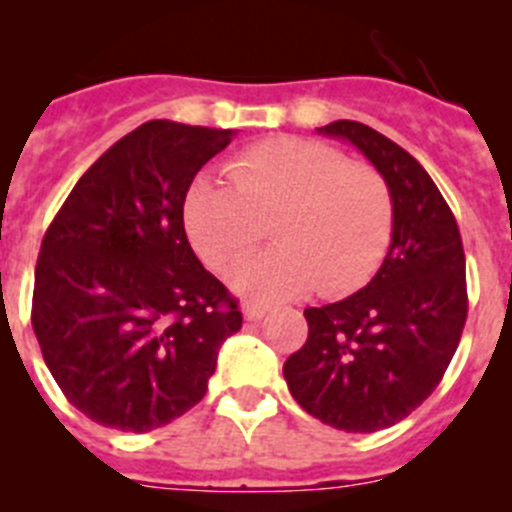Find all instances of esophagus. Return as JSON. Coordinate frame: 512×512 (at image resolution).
Segmentation results:
<instances>
[{
	"label": "esophagus",
	"mask_w": 512,
	"mask_h": 512,
	"mask_svg": "<svg viewBox=\"0 0 512 512\" xmlns=\"http://www.w3.org/2000/svg\"><path fill=\"white\" fill-rule=\"evenodd\" d=\"M266 307H261V305H246L243 307V318L248 320V323H256V320H261L266 315Z\"/></svg>",
	"instance_id": "34e87169"
}]
</instances>
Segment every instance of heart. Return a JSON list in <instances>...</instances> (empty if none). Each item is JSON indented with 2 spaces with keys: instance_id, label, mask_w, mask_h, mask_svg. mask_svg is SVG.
<instances>
[{
  "instance_id": "b5f03b06",
  "label": "heart",
  "mask_w": 512,
  "mask_h": 512,
  "mask_svg": "<svg viewBox=\"0 0 512 512\" xmlns=\"http://www.w3.org/2000/svg\"><path fill=\"white\" fill-rule=\"evenodd\" d=\"M230 182L200 176L184 197V233L210 269L225 271L271 220L277 248L243 261L233 287L248 300H289L310 287L346 295L372 277L392 235V194L369 164L307 138H271L228 164Z\"/></svg>"
}]
</instances>
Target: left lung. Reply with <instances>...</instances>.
Returning <instances> with one entry per match:
<instances>
[{"mask_svg": "<svg viewBox=\"0 0 512 512\" xmlns=\"http://www.w3.org/2000/svg\"><path fill=\"white\" fill-rule=\"evenodd\" d=\"M348 140L392 194V243L374 279L341 302L307 307V341L284 361L300 408L346 433L408 418L441 382L467 323L459 225L428 171L364 122L318 128Z\"/></svg>", "mask_w": 512, "mask_h": 512, "instance_id": "obj_1", "label": "left lung"}]
</instances>
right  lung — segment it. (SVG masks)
Listing matches in <instances>:
<instances>
[{"mask_svg":"<svg viewBox=\"0 0 512 512\" xmlns=\"http://www.w3.org/2000/svg\"><path fill=\"white\" fill-rule=\"evenodd\" d=\"M233 130L143 122L102 153L45 230L33 330L76 410L146 433L205 397L238 300L194 256L184 197Z\"/></svg>","mask_w":512,"mask_h":512,"instance_id":"obj_1","label":"right lung"}]
</instances>
